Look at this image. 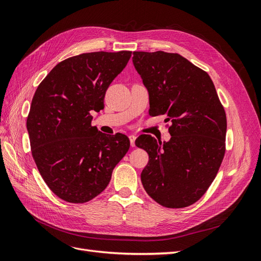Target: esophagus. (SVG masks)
I'll list each match as a JSON object with an SVG mask.
<instances>
[{
  "label": "esophagus",
  "mask_w": 261,
  "mask_h": 261,
  "mask_svg": "<svg viewBox=\"0 0 261 261\" xmlns=\"http://www.w3.org/2000/svg\"><path fill=\"white\" fill-rule=\"evenodd\" d=\"M128 137H129V141H130V146L132 147H135V140H136L137 136L136 135H133V134H132V135H129Z\"/></svg>",
  "instance_id": "esophagus-1"
}]
</instances>
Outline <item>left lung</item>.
<instances>
[{
	"instance_id": "8db88e82",
	"label": "left lung",
	"mask_w": 261,
	"mask_h": 261,
	"mask_svg": "<svg viewBox=\"0 0 261 261\" xmlns=\"http://www.w3.org/2000/svg\"><path fill=\"white\" fill-rule=\"evenodd\" d=\"M133 63L149 93V114L165 115L171 139L139 136L148 152L141 183L153 200L184 208L199 200L225 153L226 115L210 76L177 53L137 52Z\"/></svg>"
}]
</instances>
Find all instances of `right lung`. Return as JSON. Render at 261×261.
<instances>
[{
    "label": "right lung",
    "mask_w": 261,
    "mask_h": 261,
    "mask_svg": "<svg viewBox=\"0 0 261 261\" xmlns=\"http://www.w3.org/2000/svg\"><path fill=\"white\" fill-rule=\"evenodd\" d=\"M130 57V51L76 55L38 86L27 117L31 153L45 184L63 200L84 203L101 194L128 151V137L99 132L91 113L103 109L107 89Z\"/></svg>",
    "instance_id": "obj_1"
}]
</instances>
